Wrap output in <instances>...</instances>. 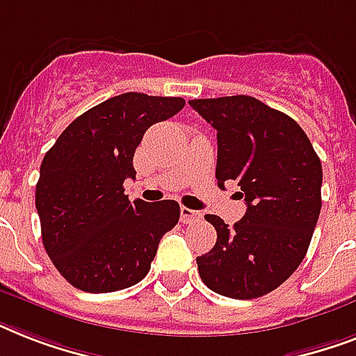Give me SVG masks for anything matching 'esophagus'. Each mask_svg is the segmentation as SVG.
<instances>
[{"instance_id":"obj_1","label":"esophagus","mask_w":356,"mask_h":356,"mask_svg":"<svg viewBox=\"0 0 356 356\" xmlns=\"http://www.w3.org/2000/svg\"><path fill=\"white\" fill-rule=\"evenodd\" d=\"M197 220H201V212L186 209V207H181V222L192 223V222H197Z\"/></svg>"}]
</instances>
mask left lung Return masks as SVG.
Returning <instances> with one entry per match:
<instances>
[{
    "mask_svg": "<svg viewBox=\"0 0 356 356\" xmlns=\"http://www.w3.org/2000/svg\"><path fill=\"white\" fill-rule=\"evenodd\" d=\"M216 129L218 186L236 181L248 211L229 227L207 214L218 240L197 257L212 292L254 299L298 270L321 211V162L299 123L251 96L192 99Z\"/></svg>",
    "mask_w": 356,
    "mask_h": 356,
    "instance_id": "left-lung-1",
    "label": "left lung"
}]
</instances>
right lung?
I'll return each instance as SVG.
<instances>
[{
	"label": "right lung",
	"instance_id": "1",
	"mask_svg": "<svg viewBox=\"0 0 356 356\" xmlns=\"http://www.w3.org/2000/svg\"><path fill=\"white\" fill-rule=\"evenodd\" d=\"M183 97L127 92L64 129L36 183L42 242L58 273L83 292L123 290L147 275L161 238L179 222L177 201L125 195L134 151L153 123L172 118Z\"/></svg>",
	"mask_w": 356,
	"mask_h": 356
}]
</instances>
